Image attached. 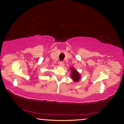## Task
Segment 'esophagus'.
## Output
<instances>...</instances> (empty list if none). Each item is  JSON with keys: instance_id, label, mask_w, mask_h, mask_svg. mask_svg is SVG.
<instances>
[{"instance_id": "34e87169", "label": "esophagus", "mask_w": 124, "mask_h": 124, "mask_svg": "<svg viewBox=\"0 0 124 124\" xmlns=\"http://www.w3.org/2000/svg\"><path fill=\"white\" fill-rule=\"evenodd\" d=\"M58 64H59L60 66H63V62H60Z\"/></svg>"}]
</instances>
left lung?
<instances>
[{
    "instance_id": "1",
    "label": "left lung",
    "mask_w": 124,
    "mask_h": 124,
    "mask_svg": "<svg viewBox=\"0 0 124 124\" xmlns=\"http://www.w3.org/2000/svg\"><path fill=\"white\" fill-rule=\"evenodd\" d=\"M70 69L71 71L70 78L75 83L78 82L81 79V75L80 74V73L78 72L77 70H75L74 67H70Z\"/></svg>"
}]
</instances>
